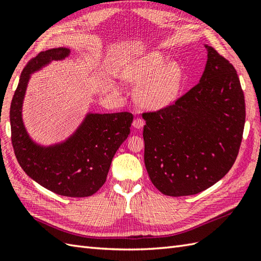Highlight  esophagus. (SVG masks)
<instances>
[{"label":"esophagus","mask_w":261,"mask_h":261,"mask_svg":"<svg viewBox=\"0 0 261 261\" xmlns=\"http://www.w3.org/2000/svg\"><path fill=\"white\" fill-rule=\"evenodd\" d=\"M143 124H145V121H143L141 118H136L134 122H132V125H134L136 129H140V127L143 126Z\"/></svg>","instance_id":"obj_1"}]
</instances>
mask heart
Returning a JSON list of instances; mask_svg holds the SVG:
<instances>
[{"label":"heart","instance_id":"heart-1","mask_svg":"<svg viewBox=\"0 0 261 261\" xmlns=\"http://www.w3.org/2000/svg\"><path fill=\"white\" fill-rule=\"evenodd\" d=\"M168 63V58L158 51L142 54L130 60L123 69L124 79L131 83L147 82L139 91L140 101L150 109H160L173 103L184 81L178 64Z\"/></svg>","mask_w":261,"mask_h":261}]
</instances>
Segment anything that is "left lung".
Masks as SVG:
<instances>
[{
    "label": "left lung",
    "instance_id": "1",
    "mask_svg": "<svg viewBox=\"0 0 261 261\" xmlns=\"http://www.w3.org/2000/svg\"><path fill=\"white\" fill-rule=\"evenodd\" d=\"M198 84L167 107L143 112L145 165L167 196L194 195L228 174L241 146L245 95L228 59L206 46Z\"/></svg>",
    "mask_w": 261,
    "mask_h": 261
}]
</instances>
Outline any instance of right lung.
I'll list each match as a JSON object with an SVG mask.
<instances>
[{
    "instance_id": "right-lung-1",
    "label": "right lung",
    "mask_w": 261,
    "mask_h": 261,
    "mask_svg": "<svg viewBox=\"0 0 261 261\" xmlns=\"http://www.w3.org/2000/svg\"><path fill=\"white\" fill-rule=\"evenodd\" d=\"M68 53L66 48L50 49L24 66L10 107L11 141L21 168L38 184L62 196L87 197L107 180L114 154L130 134L134 114H88L76 134L63 145L36 146L28 137L21 118L28 80L32 71L50 60L65 58Z\"/></svg>"
}]
</instances>
